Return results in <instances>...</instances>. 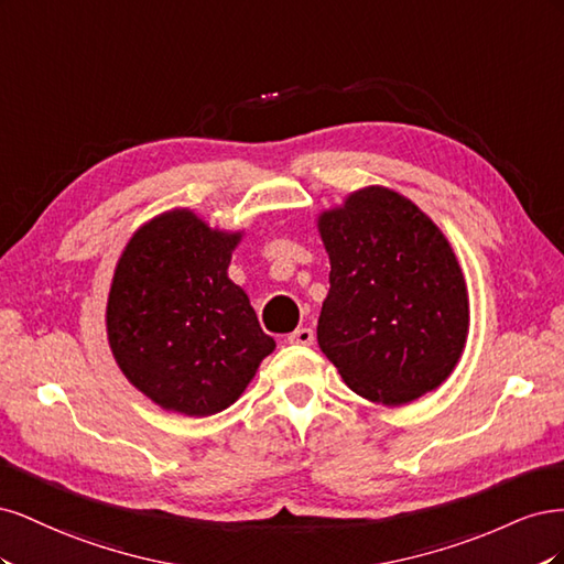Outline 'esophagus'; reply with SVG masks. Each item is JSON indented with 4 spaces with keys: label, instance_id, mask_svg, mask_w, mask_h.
Returning a JSON list of instances; mask_svg holds the SVG:
<instances>
[{
    "label": "esophagus",
    "instance_id": "34e87169",
    "mask_svg": "<svg viewBox=\"0 0 564 564\" xmlns=\"http://www.w3.org/2000/svg\"><path fill=\"white\" fill-rule=\"evenodd\" d=\"M286 344H292V346H313L315 344V334L308 327H301V329H296V332H292V334L286 336Z\"/></svg>",
    "mask_w": 564,
    "mask_h": 564
}]
</instances>
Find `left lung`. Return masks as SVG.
Masks as SVG:
<instances>
[{
	"instance_id": "8db88e82",
	"label": "left lung",
	"mask_w": 564,
	"mask_h": 564,
	"mask_svg": "<svg viewBox=\"0 0 564 564\" xmlns=\"http://www.w3.org/2000/svg\"><path fill=\"white\" fill-rule=\"evenodd\" d=\"M329 294L317 344L369 402L400 406L449 379L466 348L468 286L442 230L383 185L317 216Z\"/></svg>"
}]
</instances>
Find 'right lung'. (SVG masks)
I'll use <instances>...</instances> for the list:
<instances>
[{"instance_id": "right-lung-1", "label": "right lung", "mask_w": 564, "mask_h": 564, "mask_svg": "<svg viewBox=\"0 0 564 564\" xmlns=\"http://www.w3.org/2000/svg\"><path fill=\"white\" fill-rule=\"evenodd\" d=\"M242 235L172 209L135 230L115 265L106 308L112 357L166 412H224L275 350L245 289L228 278Z\"/></svg>"}]
</instances>
